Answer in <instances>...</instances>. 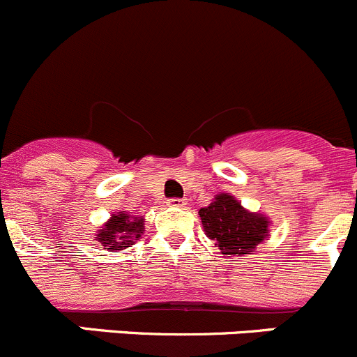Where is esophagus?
Here are the masks:
<instances>
[{
  "instance_id": "esophagus-1",
  "label": "esophagus",
  "mask_w": 357,
  "mask_h": 357,
  "mask_svg": "<svg viewBox=\"0 0 357 357\" xmlns=\"http://www.w3.org/2000/svg\"><path fill=\"white\" fill-rule=\"evenodd\" d=\"M168 204L175 208H183L187 204V199L185 197H172V199H168Z\"/></svg>"
}]
</instances>
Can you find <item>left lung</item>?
<instances>
[{
  "label": "left lung",
  "mask_w": 357,
  "mask_h": 357,
  "mask_svg": "<svg viewBox=\"0 0 357 357\" xmlns=\"http://www.w3.org/2000/svg\"><path fill=\"white\" fill-rule=\"evenodd\" d=\"M201 222L210 239H215L224 255H245L267 236L264 215L246 211L231 194H218L210 206L199 210Z\"/></svg>",
  "instance_id": "left-lung-1"
}]
</instances>
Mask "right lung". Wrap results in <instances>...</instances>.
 <instances>
[{"mask_svg":"<svg viewBox=\"0 0 357 357\" xmlns=\"http://www.w3.org/2000/svg\"><path fill=\"white\" fill-rule=\"evenodd\" d=\"M144 232V218L130 217V215L119 211L118 215H112L111 220L105 224L97 239L102 243L104 250H123L128 245L135 243L137 238Z\"/></svg>","mask_w":357,"mask_h":357,"instance_id":"add662e5","label":"right lung"}]
</instances>
